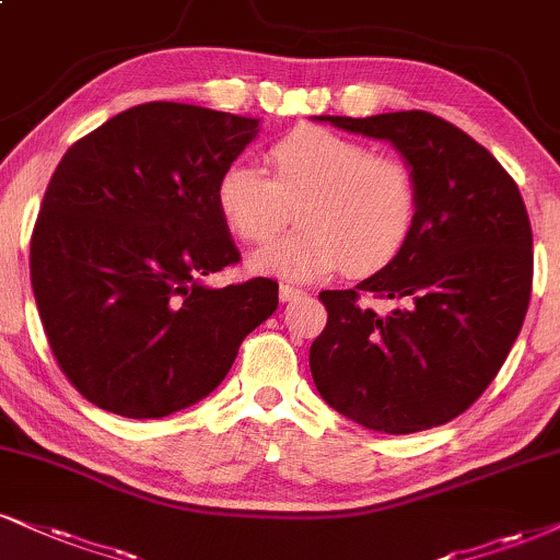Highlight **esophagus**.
Listing matches in <instances>:
<instances>
[{
	"instance_id": "esophagus-1",
	"label": "esophagus",
	"mask_w": 560,
	"mask_h": 560,
	"mask_svg": "<svg viewBox=\"0 0 560 560\" xmlns=\"http://www.w3.org/2000/svg\"><path fill=\"white\" fill-rule=\"evenodd\" d=\"M278 293H280V301H282V303H288V301H295V299H303V295H306V293L301 291V288H295V285H288V282H282Z\"/></svg>"
}]
</instances>
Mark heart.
<instances>
[{"mask_svg":"<svg viewBox=\"0 0 560 560\" xmlns=\"http://www.w3.org/2000/svg\"><path fill=\"white\" fill-rule=\"evenodd\" d=\"M269 176L231 163L215 184L225 225L248 244H265L291 220L301 231L259 248L252 267L288 280H314L345 267L369 275L399 257L418 223V178L405 161L371 144L299 127L267 150Z\"/></svg>","mask_w":560,"mask_h":560,"instance_id":"obj_1","label":"heart"}]
</instances>
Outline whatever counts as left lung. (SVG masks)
Listing matches in <instances>:
<instances>
[{"mask_svg":"<svg viewBox=\"0 0 560 560\" xmlns=\"http://www.w3.org/2000/svg\"><path fill=\"white\" fill-rule=\"evenodd\" d=\"M319 121L395 144L418 178L420 210L397 259L355 288L319 293L316 389L371 431L444 425L488 389L522 329L533 293L527 207L503 165L441 116ZM369 300H389L393 312Z\"/></svg>","mask_w":560,"mask_h":560,"instance_id":"obj_1","label":"left lung"}]
</instances>
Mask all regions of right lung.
I'll return each mask as SVG.
<instances>
[{"label": "right lung", "mask_w": 560, "mask_h": 560, "mask_svg": "<svg viewBox=\"0 0 560 560\" xmlns=\"http://www.w3.org/2000/svg\"><path fill=\"white\" fill-rule=\"evenodd\" d=\"M259 119L189 103L127 108L61 158L31 236L46 340L88 402L165 418L223 382L278 282L207 288L238 248L215 205Z\"/></svg>", "instance_id": "1"}]
</instances>
